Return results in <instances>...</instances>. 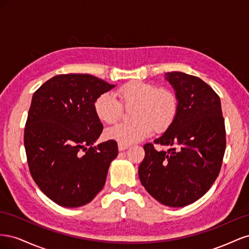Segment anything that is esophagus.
<instances>
[{"instance_id": "34e87169", "label": "esophagus", "mask_w": 249, "mask_h": 249, "mask_svg": "<svg viewBox=\"0 0 249 249\" xmlns=\"http://www.w3.org/2000/svg\"><path fill=\"white\" fill-rule=\"evenodd\" d=\"M129 148V145H125V144H123V143H118V150L119 152H124V150Z\"/></svg>"}]
</instances>
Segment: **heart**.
Here are the masks:
<instances>
[{"instance_id": "b5f03b06", "label": "heart", "mask_w": 249, "mask_h": 249, "mask_svg": "<svg viewBox=\"0 0 249 249\" xmlns=\"http://www.w3.org/2000/svg\"><path fill=\"white\" fill-rule=\"evenodd\" d=\"M125 107L134 106L132 123H123L107 131V137L123 144H131L148 137L153 130L163 133L173 124L178 114V99L168 89H159L152 83L131 81L117 89ZM110 92L96 97L93 109L103 123L112 124L122 116L123 106Z\"/></svg>"}]
</instances>
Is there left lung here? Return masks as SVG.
<instances>
[{"label": "left lung", "mask_w": 249, "mask_h": 249, "mask_svg": "<svg viewBox=\"0 0 249 249\" xmlns=\"http://www.w3.org/2000/svg\"><path fill=\"white\" fill-rule=\"evenodd\" d=\"M175 89L178 114L155 144L143 146L138 175L142 186L162 205L180 208L206 194L217 178L225 150L219 96L201 79L180 71L165 73Z\"/></svg>", "instance_id": "obj_1"}]
</instances>
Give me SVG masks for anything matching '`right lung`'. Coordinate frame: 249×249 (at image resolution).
<instances>
[{
  "label": "right lung",
  "instance_id": "add662e5",
  "mask_svg": "<svg viewBox=\"0 0 249 249\" xmlns=\"http://www.w3.org/2000/svg\"><path fill=\"white\" fill-rule=\"evenodd\" d=\"M114 87L91 74H58L33 94L24 135L28 165L39 189L59 206H84L106 183L118 147L114 140L94 145L103 124L93 104Z\"/></svg>",
  "mask_w": 249,
  "mask_h": 249
}]
</instances>
